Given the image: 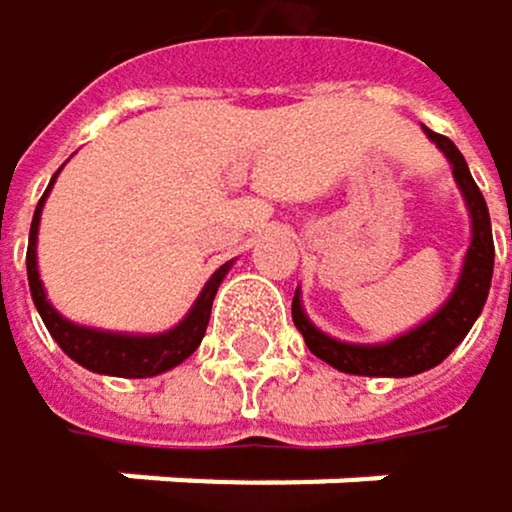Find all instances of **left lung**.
I'll use <instances>...</instances> for the list:
<instances>
[{
  "instance_id": "obj_1",
  "label": "left lung",
  "mask_w": 512,
  "mask_h": 512,
  "mask_svg": "<svg viewBox=\"0 0 512 512\" xmlns=\"http://www.w3.org/2000/svg\"><path fill=\"white\" fill-rule=\"evenodd\" d=\"M424 134L449 158L452 176H455V183L464 195V204L470 210L473 238H470V247H467V256L461 265V277H458L452 296L443 302V308L437 314L418 323L415 329L403 332V336H397L391 342H381V345H351V342H339V339L326 336V332H320L308 320L299 290H296V296H293L296 329L302 332L308 351L314 357H320L323 363L336 366L339 372L372 375V378H406V375H418V372L440 366L464 342L470 326L482 314L485 299H489L492 271H495V241H492L489 207H485V198H482L479 186L473 183L470 167H467L464 155L458 152V146L443 134H433L430 127H424Z\"/></svg>"
}]
</instances>
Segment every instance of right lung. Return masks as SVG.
I'll use <instances>...</instances> for the list:
<instances>
[{"instance_id":"right-lung-1","label":"right lung","mask_w":512,"mask_h":512,"mask_svg":"<svg viewBox=\"0 0 512 512\" xmlns=\"http://www.w3.org/2000/svg\"><path fill=\"white\" fill-rule=\"evenodd\" d=\"M57 180V173H54ZM54 180L48 183L36 213H33V225H30V247H27V277H30V293L33 302L51 332V339L63 348L66 357H72L79 366L100 372V375H118V378H149L158 372H167L173 366H180L186 357H192L207 332V320H210V308H213V296L222 284V277L232 268V262H225L222 268L213 271V277L204 284L201 296L195 299V305L189 308V314L176 323L167 332H155V336H127V332H103V329H91V326H79L66 320L45 296V287L39 280V265H36V241H39V219H42V207L45 198L54 186Z\"/></svg>"}]
</instances>
